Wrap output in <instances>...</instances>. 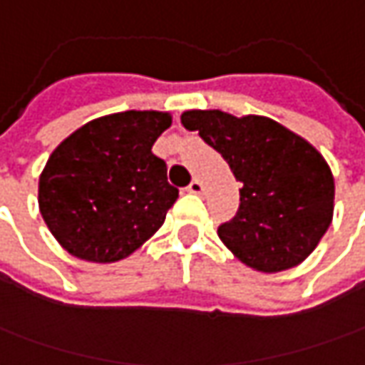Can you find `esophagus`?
<instances>
[{
  "label": "esophagus",
  "mask_w": 365,
  "mask_h": 365,
  "mask_svg": "<svg viewBox=\"0 0 365 365\" xmlns=\"http://www.w3.org/2000/svg\"><path fill=\"white\" fill-rule=\"evenodd\" d=\"M187 192H190V194H202V192H204V185H202L200 180H194V182L187 185Z\"/></svg>",
  "instance_id": "1"
}]
</instances>
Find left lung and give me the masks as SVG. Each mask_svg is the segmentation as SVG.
<instances>
[{"instance_id":"8db88e82","label":"left lung","mask_w":365,"mask_h":365,"mask_svg":"<svg viewBox=\"0 0 365 365\" xmlns=\"http://www.w3.org/2000/svg\"><path fill=\"white\" fill-rule=\"evenodd\" d=\"M182 125L197 131L230 165L240 206L218 236L242 264L281 272L317 248L333 220L335 183L325 158L281 123L224 110H185Z\"/></svg>"}]
</instances>
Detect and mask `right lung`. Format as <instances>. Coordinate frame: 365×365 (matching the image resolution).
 Wrapping results in <instances>:
<instances>
[{
	"label": "right lung",
	"instance_id": "obj_1",
	"mask_svg": "<svg viewBox=\"0 0 365 365\" xmlns=\"http://www.w3.org/2000/svg\"><path fill=\"white\" fill-rule=\"evenodd\" d=\"M170 113L125 110L88 120L52 151L38 182V206L64 250L88 262H117L158 232L178 190L151 153Z\"/></svg>",
	"mask_w": 365,
	"mask_h": 365
}]
</instances>
